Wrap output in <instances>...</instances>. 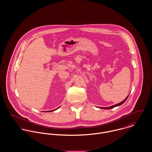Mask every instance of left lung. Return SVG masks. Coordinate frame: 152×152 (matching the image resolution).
<instances>
[{"instance_id": "left-lung-1", "label": "left lung", "mask_w": 152, "mask_h": 152, "mask_svg": "<svg viewBox=\"0 0 152 152\" xmlns=\"http://www.w3.org/2000/svg\"><path fill=\"white\" fill-rule=\"evenodd\" d=\"M128 98V96H127L122 102H121V103H119V104H116V105H112V106H111V107H106V108H100L102 109H112L113 108H115V107H118V106H120V105H121L122 104H123L126 101V99H127V98Z\"/></svg>"}]
</instances>
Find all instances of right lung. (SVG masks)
<instances>
[{"label": "right lung", "instance_id": "obj_1", "mask_svg": "<svg viewBox=\"0 0 152 152\" xmlns=\"http://www.w3.org/2000/svg\"><path fill=\"white\" fill-rule=\"evenodd\" d=\"M60 108V107H58V108L56 109H54V110H49V111H47V112H51V111H54V110H57V109H58Z\"/></svg>", "mask_w": 152, "mask_h": 152}]
</instances>
